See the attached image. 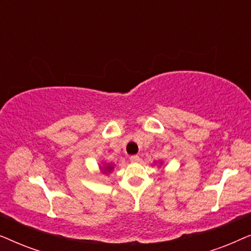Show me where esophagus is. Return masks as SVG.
<instances>
[{"label": "esophagus", "instance_id": "obj_1", "mask_svg": "<svg viewBox=\"0 0 251 251\" xmlns=\"http://www.w3.org/2000/svg\"><path fill=\"white\" fill-rule=\"evenodd\" d=\"M130 161H131V162H137V161H139V156L138 155H131V156H130Z\"/></svg>", "mask_w": 251, "mask_h": 251}]
</instances>
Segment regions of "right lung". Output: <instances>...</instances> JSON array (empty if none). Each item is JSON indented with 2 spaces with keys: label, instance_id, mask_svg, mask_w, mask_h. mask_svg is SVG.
Here are the masks:
<instances>
[{
  "label": "right lung",
  "instance_id": "add662e5",
  "mask_svg": "<svg viewBox=\"0 0 251 251\" xmlns=\"http://www.w3.org/2000/svg\"><path fill=\"white\" fill-rule=\"evenodd\" d=\"M111 169H112L111 167H107V169H106V170H111Z\"/></svg>",
  "mask_w": 251,
  "mask_h": 251
}]
</instances>
